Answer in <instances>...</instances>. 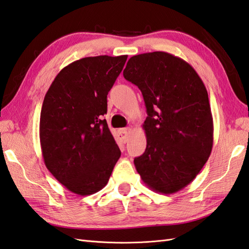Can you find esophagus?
<instances>
[{
	"instance_id": "34e87169",
	"label": "esophagus",
	"mask_w": 249,
	"mask_h": 249,
	"mask_svg": "<svg viewBox=\"0 0 249 249\" xmlns=\"http://www.w3.org/2000/svg\"><path fill=\"white\" fill-rule=\"evenodd\" d=\"M118 133H119V137L121 139V142L125 143L126 142H128V138H129V135H130V133H131V129L130 128L120 129L118 131Z\"/></svg>"
}]
</instances>
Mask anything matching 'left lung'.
Returning a JSON list of instances; mask_svg holds the SVG:
<instances>
[{
	"instance_id": "obj_1",
	"label": "left lung",
	"mask_w": 249,
	"mask_h": 249,
	"mask_svg": "<svg viewBox=\"0 0 249 249\" xmlns=\"http://www.w3.org/2000/svg\"><path fill=\"white\" fill-rule=\"evenodd\" d=\"M142 94L147 148L134 165L151 190L172 195L196 178L213 144L208 93L196 70L166 52L136 54L124 71Z\"/></svg>"
}]
</instances>
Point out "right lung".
<instances>
[{
  "label": "right lung",
  "mask_w": 249,
  "mask_h": 249,
  "mask_svg": "<svg viewBox=\"0 0 249 249\" xmlns=\"http://www.w3.org/2000/svg\"><path fill=\"white\" fill-rule=\"evenodd\" d=\"M128 56L79 59L65 66L45 94L40 143L46 168L78 196L101 190L120 157L108 129L107 96Z\"/></svg>",
  "instance_id": "right-lung-1"
}]
</instances>
